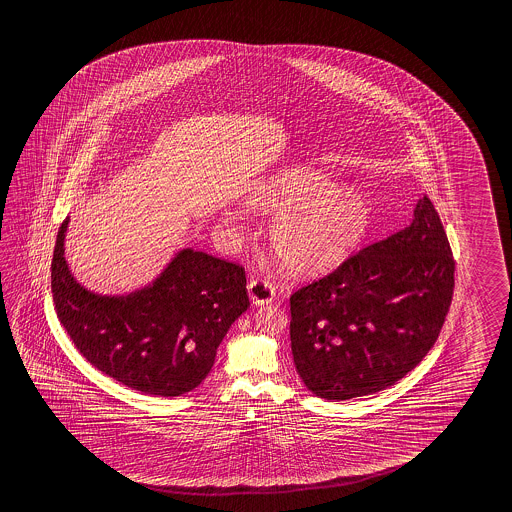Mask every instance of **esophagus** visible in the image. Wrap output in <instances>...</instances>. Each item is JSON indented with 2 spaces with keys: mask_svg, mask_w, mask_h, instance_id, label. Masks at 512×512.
I'll list each match as a JSON object with an SVG mask.
<instances>
[{
  "mask_svg": "<svg viewBox=\"0 0 512 512\" xmlns=\"http://www.w3.org/2000/svg\"><path fill=\"white\" fill-rule=\"evenodd\" d=\"M248 291H250V299L255 306H262V304H270L275 299V286L271 284L268 279H253L248 284Z\"/></svg>",
  "mask_w": 512,
  "mask_h": 512,
  "instance_id": "esophagus-1",
  "label": "esophagus"
}]
</instances>
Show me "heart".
Returning <instances> with one entry per match:
<instances>
[{
    "instance_id": "obj_1",
    "label": "heart",
    "mask_w": 512,
    "mask_h": 512,
    "mask_svg": "<svg viewBox=\"0 0 512 512\" xmlns=\"http://www.w3.org/2000/svg\"><path fill=\"white\" fill-rule=\"evenodd\" d=\"M251 210L273 215L271 244L280 262L299 275L333 270L355 250L369 224V204L329 175L295 164L271 175L250 195Z\"/></svg>"
}]
</instances>
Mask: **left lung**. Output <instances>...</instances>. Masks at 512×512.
<instances>
[{
  "label": "left lung",
  "mask_w": 512,
  "mask_h": 512,
  "mask_svg": "<svg viewBox=\"0 0 512 512\" xmlns=\"http://www.w3.org/2000/svg\"><path fill=\"white\" fill-rule=\"evenodd\" d=\"M453 290V251L425 195L407 228L291 295L302 382L333 402L393 386L433 348Z\"/></svg>",
  "instance_id": "left-lung-1"
}]
</instances>
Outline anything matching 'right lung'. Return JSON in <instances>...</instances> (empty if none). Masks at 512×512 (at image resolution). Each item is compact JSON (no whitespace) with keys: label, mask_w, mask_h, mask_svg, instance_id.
Returning <instances> with one entry per match:
<instances>
[{"label":"right lung","mask_w":512,"mask_h":512,"mask_svg":"<svg viewBox=\"0 0 512 512\" xmlns=\"http://www.w3.org/2000/svg\"><path fill=\"white\" fill-rule=\"evenodd\" d=\"M68 217L52 257V297L70 340L92 366L145 395L179 396L208 377L235 320L250 308L244 268L181 250L143 290H85L65 261Z\"/></svg>","instance_id":"obj_1"}]
</instances>
